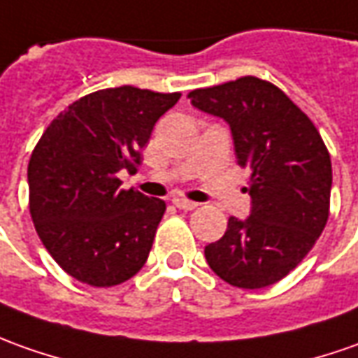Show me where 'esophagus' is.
<instances>
[{
    "instance_id": "1",
    "label": "esophagus",
    "mask_w": 358,
    "mask_h": 358,
    "mask_svg": "<svg viewBox=\"0 0 358 358\" xmlns=\"http://www.w3.org/2000/svg\"><path fill=\"white\" fill-rule=\"evenodd\" d=\"M172 203H174L178 210H186V211L196 210V208H198V203H196V201H189V199H184V198H174L172 199Z\"/></svg>"
}]
</instances>
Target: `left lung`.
<instances>
[{
	"label": "left lung",
	"mask_w": 358,
	"mask_h": 358,
	"mask_svg": "<svg viewBox=\"0 0 358 358\" xmlns=\"http://www.w3.org/2000/svg\"><path fill=\"white\" fill-rule=\"evenodd\" d=\"M188 97L229 125L237 162L250 174L249 217H229L225 235L203 250L206 261L231 286H271L300 264L327 223L329 152L310 117L261 78L194 90Z\"/></svg>",
	"instance_id": "1"
}]
</instances>
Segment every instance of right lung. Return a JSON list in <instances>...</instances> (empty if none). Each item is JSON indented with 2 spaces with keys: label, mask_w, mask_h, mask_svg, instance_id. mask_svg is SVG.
I'll list each match as a JSON object with an SVG mask.
<instances>
[{
  "label": "right lung",
  "mask_w": 358,
  "mask_h": 358,
  "mask_svg": "<svg viewBox=\"0 0 358 358\" xmlns=\"http://www.w3.org/2000/svg\"><path fill=\"white\" fill-rule=\"evenodd\" d=\"M180 94L133 86L80 97L43 133L29 160V210L50 257L72 278L108 288L147 262L166 211L159 198L121 189L141 148Z\"/></svg>",
  "instance_id": "1"
}]
</instances>
